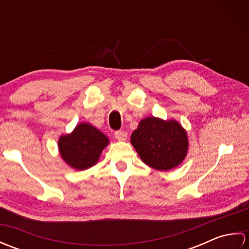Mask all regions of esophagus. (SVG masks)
I'll use <instances>...</instances> for the list:
<instances>
[{
	"label": "esophagus",
	"instance_id": "obj_1",
	"mask_svg": "<svg viewBox=\"0 0 249 249\" xmlns=\"http://www.w3.org/2000/svg\"><path fill=\"white\" fill-rule=\"evenodd\" d=\"M114 136H115V139H118L119 141H125L127 139V133H125V131H122V130L116 131Z\"/></svg>",
	"mask_w": 249,
	"mask_h": 249
}]
</instances>
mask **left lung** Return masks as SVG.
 <instances>
[{
    "mask_svg": "<svg viewBox=\"0 0 249 249\" xmlns=\"http://www.w3.org/2000/svg\"><path fill=\"white\" fill-rule=\"evenodd\" d=\"M130 142L141 160L157 170L168 171L181 165L188 152L187 131L174 119H142Z\"/></svg>",
    "mask_w": 249,
    "mask_h": 249,
    "instance_id": "8db88e82",
    "label": "left lung"
}]
</instances>
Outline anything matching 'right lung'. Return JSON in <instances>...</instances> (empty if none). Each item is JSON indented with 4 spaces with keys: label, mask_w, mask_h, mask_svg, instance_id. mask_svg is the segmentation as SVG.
Here are the masks:
<instances>
[{
    "label": "right lung",
    "mask_w": 249,
    "mask_h": 249,
    "mask_svg": "<svg viewBox=\"0 0 249 249\" xmlns=\"http://www.w3.org/2000/svg\"><path fill=\"white\" fill-rule=\"evenodd\" d=\"M109 143L107 136L95 126L82 122L71 134L60 137L57 147L62 160L72 169L81 171L96 165Z\"/></svg>",
    "instance_id": "right-lung-1"
}]
</instances>
